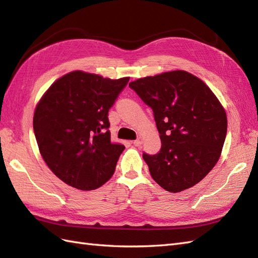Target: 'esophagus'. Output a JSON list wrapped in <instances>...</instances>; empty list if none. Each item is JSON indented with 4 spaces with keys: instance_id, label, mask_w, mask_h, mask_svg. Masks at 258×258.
I'll return each instance as SVG.
<instances>
[{
    "instance_id": "34e87169",
    "label": "esophagus",
    "mask_w": 258,
    "mask_h": 258,
    "mask_svg": "<svg viewBox=\"0 0 258 258\" xmlns=\"http://www.w3.org/2000/svg\"><path fill=\"white\" fill-rule=\"evenodd\" d=\"M142 143H143V140H142V137H139V139H137V140H135L134 141V145L135 146H141L142 145Z\"/></svg>"
}]
</instances>
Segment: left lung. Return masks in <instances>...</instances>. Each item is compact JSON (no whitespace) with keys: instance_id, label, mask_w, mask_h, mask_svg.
Here are the masks:
<instances>
[{"instance_id":"1","label":"left lung","mask_w":258,"mask_h":258,"mask_svg":"<svg viewBox=\"0 0 258 258\" xmlns=\"http://www.w3.org/2000/svg\"><path fill=\"white\" fill-rule=\"evenodd\" d=\"M152 107L161 148L143 154L153 179L169 192L194 187L218 163L225 141L226 113L205 82L183 70L130 83Z\"/></svg>"}]
</instances>
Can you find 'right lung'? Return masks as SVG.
Returning a JSON list of instances; mask_svg holds the SVG:
<instances>
[{
  "label": "right lung",
  "instance_id": "1",
  "mask_svg": "<svg viewBox=\"0 0 258 258\" xmlns=\"http://www.w3.org/2000/svg\"><path fill=\"white\" fill-rule=\"evenodd\" d=\"M130 78L73 71L47 90L34 113L40 155L71 187L94 190L113 176L124 145L111 141L109 110Z\"/></svg>",
  "mask_w": 258,
  "mask_h": 258
}]
</instances>
